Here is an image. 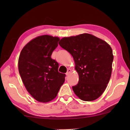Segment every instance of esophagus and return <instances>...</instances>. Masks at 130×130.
Masks as SVG:
<instances>
[{
  "label": "esophagus",
  "instance_id": "esophagus-1",
  "mask_svg": "<svg viewBox=\"0 0 130 130\" xmlns=\"http://www.w3.org/2000/svg\"><path fill=\"white\" fill-rule=\"evenodd\" d=\"M71 73V69H68V70H67V73H66V75H69V74Z\"/></svg>",
  "mask_w": 130,
  "mask_h": 130
}]
</instances>
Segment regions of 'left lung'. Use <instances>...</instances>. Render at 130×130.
I'll return each mask as SVG.
<instances>
[{
    "label": "left lung",
    "instance_id": "1",
    "mask_svg": "<svg viewBox=\"0 0 130 130\" xmlns=\"http://www.w3.org/2000/svg\"><path fill=\"white\" fill-rule=\"evenodd\" d=\"M59 45L72 55L79 81L72 87L83 101L99 98L106 89L112 73V50L108 43L93 35L84 33L63 37Z\"/></svg>",
    "mask_w": 130,
    "mask_h": 130
}]
</instances>
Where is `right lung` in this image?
<instances>
[{
	"mask_svg": "<svg viewBox=\"0 0 130 130\" xmlns=\"http://www.w3.org/2000/svg\"><path fill=\"white\" fill-rule=\"evenodd\" d=\"M60 38L49 35L36 37L23 47L19 55L18 70L26 89L37 101L47 103L56 98L65 81L58 72V63L51 58Z\"/></svg>",
	"mask_w": 130,
	"mask_h": 130,
	"instance_id": "add662e5",
	"label": "right lung"
}]
</instances>
